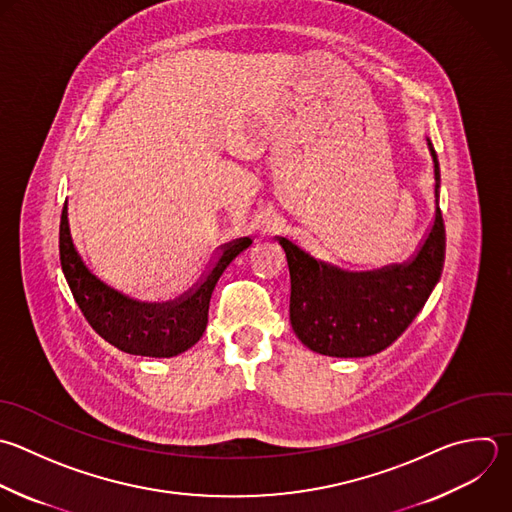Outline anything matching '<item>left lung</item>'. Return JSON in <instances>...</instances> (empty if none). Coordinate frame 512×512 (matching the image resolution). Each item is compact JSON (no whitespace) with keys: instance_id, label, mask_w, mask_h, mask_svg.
<instances>
[{"instance_id":"1","label":"left lung","mask_w":512,"mask_h":512,"mask_svg":"<svg viewBox=\"0 0 512 512\" xmlns=\"http://www.w3.org/2000/svg\"><path fill=\"white\" fill-rule=\"evenodd\" d=\"M426 146L434 168L436 212L426 238L408 262L372 272H348L278 238L290 270V324L312 352L336 358L378 354L410 326L438 284L444 264L440 168L428 138Z\"/></svg>"}]
</instances>
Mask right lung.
I'll return each instance as SVG.
<instances>
[{
  "instance_id": "add662e5",
  "label": "right lung",
  "mask_w": 512,
  "mask_h": 512,
  "mask_svg": "<svg viewBox=\"0 0 512 512\" xmlns=\"http://www.w3.org/2000/svg\"><path fill=\"white\" fill-rule=\"evenodd\" d=\"M250 244V238L226 244L196 288L174 302L156 304L122 294L90 270L72 236L68 200L60 224L62 270L90 326L118 350L150 358L178 356L202 338L216 282Z\"/></svg>"
}]
</instances>
